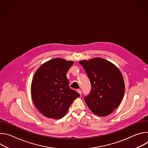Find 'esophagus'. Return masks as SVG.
Instances as JSON below:
<instances>
[{"mask_svg":"<svg viewBox=\"0 0 148 148\" xmlns=\"http://www.w3.org/2000/svg\"><path fill=\"white\" fill-rule=\"evenodd\" d=\"M77 92L80 94V95H81L82 94V91L81 90H77Z\"/></svg>","mask_w":148,"mask_h":148,"instance_id":"34e87169","label":"esophagus"}]
</instances>
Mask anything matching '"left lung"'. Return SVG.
Returning a JSON list of instances; mask_svg holds the SVG:
<instances>
[{
    "label": "left lung",
    "instance_id": "1",
    "mask_svg": "<svg viewBox=\"0 0 148 148\" xmlns=\"http://www.w3.org/2000/svg\"><path fill=\"white\" fill-rule=\"evenodd\" d=\"M85 70L91 85L84 101L95 114L105 116L120 104L125 92V83L119 70L111 62L94 58L79 62Z\"/></svg>",
    "mask_w": 148,
    "mask_h": 148
}]
</instances>
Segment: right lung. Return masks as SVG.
Instances as JSON below:
<instances>
[{"label": "right lung", "mask_w": 148, "mask_h": 148, "mask_svg": "<svg viewBox=\"0 0 148 148\" xmlns=\"http://www.w3.org/2000/svg\"><path fill=\"white\" fill-rule=\"evenodd\" d=\"M74 62L56 58L44 63L35 73L31 92L37 109L49 118L60 119L80 95L70 88L66 74Z\"/></svg>", "instance_id": "add662e5"}]
</instances>
